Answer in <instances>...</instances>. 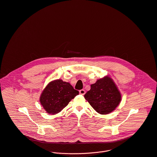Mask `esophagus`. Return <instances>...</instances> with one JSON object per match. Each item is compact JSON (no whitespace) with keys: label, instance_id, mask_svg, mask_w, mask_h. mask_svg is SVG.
<instances>
[{"label":"esophagus","instance_id":"1","mask_svg":"<svg viewBox=\"0 0 157 157\" xmlns=\"http://www.w3.org/2000/svg\"><path fill=\"white\" fill-rule=\"evenodd\" d=\"M79 93H80V94H81V95H85V91L84 90H81L79 91Z\"/></svg>","mask_w":157,"mask_h":157}]
</instances>
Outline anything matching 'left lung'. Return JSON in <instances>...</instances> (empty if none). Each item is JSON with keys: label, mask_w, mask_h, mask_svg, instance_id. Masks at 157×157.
I'll use <instances>...</instances> for the list:
<instances>
[{"label": "left lung", "mask_w": 157, "mask_h": 157, "mask_svg": "<svg viewBox=\"0 0 157 157\" xmlns=\"http://www.w3.org/2000/svg\"><path fill=\"white\" fill-rule=\"evenodd\" d=\"M84 97L91 106L101 114L112 112L121 101L119 91L108 77L99 79L92 84L90 90Z\"/></svg>", "instance_id": "1"}]
</instances>
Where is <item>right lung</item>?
I'll use <instances>...</instances> for the list:
<instances>
[{"label":"right lung","instance_id":"right-lung-1","mask_svg":"<svg viewBox=\"0 0 157 157\" xmlns=\"http://www.w3.org/2000/svg\"><path fill=\"white\" fill-rule=\"evenodd\" d=\"M78 93L70 83L56 80L48 84L44 90L40 102L48 113L54 114L61 111Z\"/></svg>","mask_w":157,"mask_h":157}]
</instances>
